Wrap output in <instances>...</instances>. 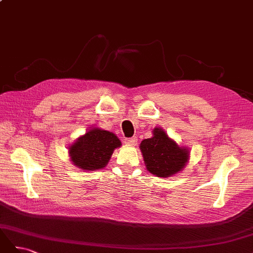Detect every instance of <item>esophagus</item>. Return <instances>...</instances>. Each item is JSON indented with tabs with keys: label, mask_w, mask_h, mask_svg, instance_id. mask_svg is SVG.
<instances>
[{
	"label": "esophagus",
	"mask_w": 253,
	"mask_h": 253,
	"mask_svg": "<svg viewBox=\"0 0 253 253\" xmlns=\"http://www.w3.org/2000/svg\"><path fill=\"white\" fill-rule=\"evenodd\" d=\"M125 143L126 144H129V145H134L137 143V137H132V138H126L125 139Z\"/></svg>",
	"instance_id": "obj_1"
}]
</instances>
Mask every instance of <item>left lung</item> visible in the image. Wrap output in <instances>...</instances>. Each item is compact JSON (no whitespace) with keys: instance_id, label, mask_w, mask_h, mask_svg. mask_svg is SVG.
<instances>
[{"instance_id":"1","label":"left lung","mask_w":253,"mask_h":253,"mask_svg":"<svg viewBox=\"0 0 253 253\" xmlns=\"http://www.w3.org/2000/svg\"><path fill=\"white\" fill-rule=\"evenodd\" d=\"M153 134L152 138L144 139L140 143L148 171L158 177H169L179 172L188 163V150L179 148L160 127L154 128Z\"/></svg>"}]
</instances>
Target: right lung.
<instances>
[{"label": "right lung", "mask_w": 253, "mask_h": 253, "mask_svg": "<svg viewBox=\"0 0 253 253\" xmlns=\"http://www.w3.org/2000/svg\"><path fill=\"white\" fill-rule=\"evenodd\" d=\"M118 137L104 129L91 128L70 147L71 160L80 169L100 170L108 165L113 151L120 147Z\"/></svg>", "instance_id": "add662e5"}]
</instances>
